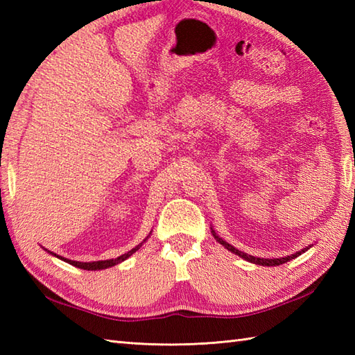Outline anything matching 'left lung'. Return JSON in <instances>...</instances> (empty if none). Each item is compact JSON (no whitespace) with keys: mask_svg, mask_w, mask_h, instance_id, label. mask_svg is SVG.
Here are the masks:
<instances>
[{"mask_svg":"<svg viewBox=\"0 0 355 355\" xmlns=\"http://www.w3.org/2000/svg\"><path fill=\"white\" fill-rule=\"evenodd\" d=\"M212 233H214V236H215V239L218 241V243L223 244L225 248H227V250H230L232 253H235V254L241 256V258H244V259H245V261H248V262L258 263V266H267V267H271V266H281V263H285V262H288V261H291V259H294V258H297L299 254H302L304 252H306V250H308V248H310V247H306V248H304L302 252H297V253H294V254H291V256H285V258H277V259H263V258H254V256H252V254H247V253H243V252L236 250L235 247L230 245L229 243H225L224 239H221L220 236H218L214 230H212Z\"/></svg>","mask_w":355,"mask_h":355,"instance_id":"left-lung-1","label":"left lung"}]
</instances>
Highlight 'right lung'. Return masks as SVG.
I'll return each mask as SVG.
<instances>
[{"mask_svg":"<svg viewBox=\"0 0 355 355\" xmlns=\"http://www.w3.org/2000/svg\"><path fill=\"white\" fill-rule=\"evenodd\" d=\"M146 241V239H145ZM143 244V243H141ZM140 244V245H141ZM140 245H137L135 248H132V250H130L128 253H125V254H122V256H119V258H116V259H107V261H96V262H78V261H70V259H64V258H61V256H58V258H61L62 261H65V262H69V263H71V266H74V267H78V268H84V270H102V268H108V267H112V266H116V263H120L122 261H125L126 258H130V256L132 254V253H135L140 248ZM51 254H55V253H51ZM56 256V254H55Z\"/></svg>","mask_w":355,"mask_h":355,"instance_id":"1","label":"right lung"}]
</instances>
